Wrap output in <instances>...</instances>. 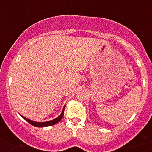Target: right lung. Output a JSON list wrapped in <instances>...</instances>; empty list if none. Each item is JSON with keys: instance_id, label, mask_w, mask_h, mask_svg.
Instances as JSON below:
<instances>
[{"instance_id": "1", "label": "right lung", "mask_w": 152, "mask_h": 152, "mask_svg": "<svg viewBox=\"0 0 152 152\" xmlns=\"http://www.w3.org/2000/svg\"><path fill=\"white\" fill-rule=\"evenodd\" d=\"M65 107H63V109H62V113H61L60 115L59 116V117L56 118L55 119H53V120L51 121H46V122H35V121H33L30 120V119H28L26 118L23 117V116H22L23 118L24 119H25L26 121H28L29 124H31L32 126H34L35 127H45V126H52V125H54V124H57L58 122L60 121L61 119L62 118V117H63L64 115V111H65Z\"/></svg>"}]
</instances>
